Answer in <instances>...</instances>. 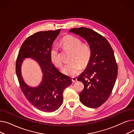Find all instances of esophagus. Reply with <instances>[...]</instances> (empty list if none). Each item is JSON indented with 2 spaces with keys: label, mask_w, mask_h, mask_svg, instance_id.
<instances>
[{
  "label": "esophagus",
  "mask_w": 134,
  "mask_h": 134,
  "mask_svg": "<svg viewBox=\"0 0 134 134\" xmlns=\"http://www.w3.org/2000/svg\"><path fill=\"white\" fill-rule=\"evenodd\" d=\"M72 81L73 82H76L77 81V79L76 78H74V77H73V78H72Z\"/></svg>",
  "instance_id": "obj_1"
}]
</instances>
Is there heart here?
Wrapping results in <instances>:
<instances>
[{"label":"heart","instance_id":"obj_1","mask_svg":"<svg viewBox=\"0 0 134 134\" xmlns=\"http://www.w3.org/2000/svg\"><path fill=\"white\" fill-rule=\"evenodd\" d=\"M61 44L68 50L72 51L71 62L66 64L62 68V72L69 76H75L79 74L82 69L88 65L92 55V51L90 46L82 42L79 37L68 35L63 37ZM50 59L53 64L57 67H61L62 62L59 55L58 48L54 46L50 51Z\"/></svg>","mask_w":134,"mask_h":134}]
</instances>
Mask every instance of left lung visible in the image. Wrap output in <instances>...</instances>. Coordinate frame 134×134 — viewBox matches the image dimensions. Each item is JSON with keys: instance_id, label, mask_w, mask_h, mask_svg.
Wrapping results in <instances>:
<instances>
[{"instance_id": "obj_1", "label": "left lung", "mask_w": 134, "mask_h": 134, "mask_svg": "<svg viewBox=\"0 0 134 134\" xmlns=\"http://www.w3.org/2000/svg\"><path fill=\"white\" fill-rule=\"evenodd\" d=\"M69 32L85 38L92 51L86 69L78 78L84 85L79 96L84 105L98 108L109 98L117 76L118 66L113 49L106 38L92 29L81 27L73 28Z\"/></svg>"}]
</instances>
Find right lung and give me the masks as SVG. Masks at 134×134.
<instances>
[{
	"label": "right lung",
	"instance_id": "obj_1",
	"mask_svg": "<svg viewBox=\"0 0 134 134\" xmlns=\"http://www.w3.org/2000/svg\"><path fill=\"white\" fill-rule=\"evenodd\" d=\"M60 30L40 31L28 37L21 46L16 60V73L22 92L34 107L46 112L55 111L60 107L63 91L72 83L71 78L60 72L50 59L52 44ZM26 57L36 60L43 73L42 81L37 88L27 86L21 75L23 59Z\"/></svg>",
	"mask_w": 134,
	"mask_h": 134
}]
</instances>
